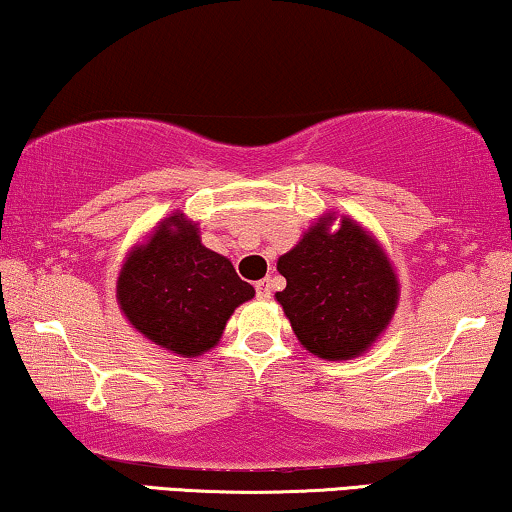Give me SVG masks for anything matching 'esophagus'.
I'll return each instance as SVG.
<instances>
[{"mask_svg": "<svg viewBox=\"0 0 512 512\" xmlns=\"http://www.w3.org/2000/svg\"><path fill=\"white\" fill-rule=\"evenodd\" d=\"M256 296L261 298V300H268L272 296L270 279H261V282H256Z\"/></svg>", "mask_w": 512, "mask_h": 512, "instance_id": "34e87169", "label": "esophagus"}]
</instances>
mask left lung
Masks as SVG:
<instances>
[{
  "label": "left lung",
  "instance_id": "left-lung-1",
  "mask_svg": "<svg viewBox=\"0 0 512 512\" xmlns=\"http://www.w3.org/2000/svg\"><path fill=\"white\" fill-rule=\"evenodd\" d=\"M331 216L277 261L286 289L277 293L300 345L319 359H354L373 345L398 303L394 268L359 223Z\"/></svg>",
  "mask_w": 512,
  "mask_h": 512
}]
</instances>
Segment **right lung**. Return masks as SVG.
<instances>
[{"instance_id": "add662e5", "label": "right lung", "mask_w": 512, "mask_h": 512, "mask_svg": "<svg viewBox=\"0 0 512 512\" xmlns=\"http://www.w3.org/2000/svg\"><path fill=\"white\" fill-rule=\"evenodd\" d=\"M116 291L130 324L181 356L212 349L235 307L254 298V286L237 277L226 256L202 247L195 223L181 214L130 251Z\"/></svg>"}]
</instances>
